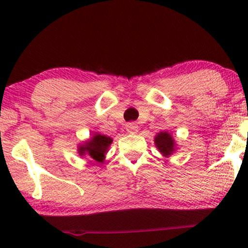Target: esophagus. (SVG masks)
Wrapping results in <instances>:
<instances>
[{"label": "esophagus", "mask_w": 248, "mask_h": 248, "mask_svg": "<svg viewBox=\"0 0 248 248\" xmlns=\"http://www.w3.org/2000/svg\"><path fill=\"white\" fill-rule=\"evenodd\" d=\"M126 130L130 132V133H135L138 131V125L135 123H128L126 124Z\"/></svg>", "instance_id": "esophagus-1"}]
</instances>
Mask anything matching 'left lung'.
I'll list each match as a JSON object with an SVG mask.
<instances>
[{"label":"left lung","instance_id":"obj_1","mask_svg":"<svg viewBox=\"0 0 248 248\" xmlns=\"http://www.w3.org/2000/svg\"><path fill=\"white\" fill-rule=\"evenodd\" d=\"M155 143L159 150H160L161 154L166 155V157L171 155L175 150L174 140H172L170 134H168L167 132H160V133H158V135L155 139Z\"/></svg>","mask_w":248,"mask_h":248}]
</instances>
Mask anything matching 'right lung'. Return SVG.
<instances>
[{"label":"right lung","instance_id":"1","mask_svg":"<svg viewBox=\"0 0 248 248\" xmlns=\"http://www.w3.org/2000/svg\"><path fill=\"white\" fill-rule=\"evenodd\" d=\"M111 143V139L106 137V135L101 134H94L93 140L88 141L86 145L80 147L79 151L80 155L88 154L91 158L98 162H101L105 158V154H106L108 147Z\"/></svg>","mask_w":248,"mask_h":248}]
</instances>
